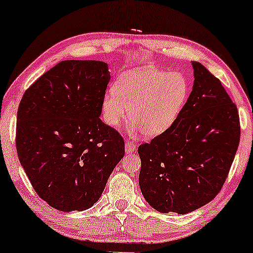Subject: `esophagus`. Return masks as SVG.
I'll return each instance as SVG.
<instances>
[{
    "label": "esophagus",
    "mask_w": 253,
    "mask_h": 253,
    "mask_svg": "<svg viewBox=\"0 0 253 253\" xmlns=\"http://www.w3.org/2000/svg\"><path fill=\"white\" fill-rule=\"evenodd\" d=\"M136 150H137V146L133 143H131V141H127L126 144V151L127 153H132V152H134Z\"/></svg>",
    "instance_id": "esophagus-1"
}]
</instances>
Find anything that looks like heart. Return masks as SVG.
<instances>
[{
  "instance_id": "heart-1",
  "label": "heart",
  "mask_w": 253,
  "mask_h": 253,
  "mask_svg": "<svg viewBox=\"0 0 253 253\" xmlns=\"http://www.w3.org/2000/svg\"><path fill=\"white\" fill-rule=\"evenodd\" d=\"M188 92V82L178 72L168 74L157 68L126 72L115 89L103 96V116L108 126L116 127L130 107L131 129H140L146 137L159 136L177 119Z\"/></svg>"
}]
</instances>
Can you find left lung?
<instances>
[{
  "instance_id": "1",
  "label": "left lung",
  "mask_w": 253,
  "mask_h": 253,
  "mask_svg": "<svg viewBox=\"0 0 253 253\" xmlns=\"http://www.w3.org/2000/svg\"><path fill=\"white\" fill-rule=\"evenodd\" d=\"M192 67V92L177 119L138 147L141 193L161 213L186 214L215 198L240 144L236 105L203 64Z\"/></svg>"
}]
</instances>
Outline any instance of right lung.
<instances>
[{"label":"right lung","mask_w":253,"mask_h":253,"mask_svg":"<svg viewBox=\"0 0 253 253\" xmlns=\"http://www.w3.org/2000/svg\"><path fill=\"white\" fill-rule=\"evenodd\" d=\"M109 81L105 62L62 61L20 100V165L37 195L62 212L94 205L126 153L123 137L99 117Z\"/></svg>","instance_id":"right-lung-1"}]
</instances>
